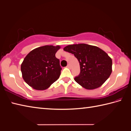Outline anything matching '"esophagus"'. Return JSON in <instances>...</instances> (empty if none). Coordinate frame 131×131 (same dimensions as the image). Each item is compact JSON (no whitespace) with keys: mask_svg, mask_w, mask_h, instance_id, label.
I'll return each mask as SVG.
<instances>
[{"mask_svg":"<svg viewBox=\"0 0 131 131\" xmlns=\"http://www.w3.org/2000/svg\"><path fill=\"white\" fill-rule=\"evenodd\" d=\"M67 67L68 68H71V65L69 64H68L67 65Z\"/></svg>","mask_w":131,"mask_h":131,"instance_id":"esophagus-1","label":"esophagus"}]
</instances>
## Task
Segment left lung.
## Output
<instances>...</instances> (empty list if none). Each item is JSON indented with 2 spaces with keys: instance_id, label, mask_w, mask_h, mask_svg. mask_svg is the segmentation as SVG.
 Segmentation results:
<instances>
[{
  "instance_id": "left-lung-1",
  "label": "left lung",
  "mask_w": 131,
  "mask_h": 131,
  "mask_svg": "<svg viewBox=\"0 0 131 131\" xmlns=\"http://www.w3.org/2000/svg\"><path fill=\"white\" fill-rule=\"evenodd\" d=\"M63 50L74 54L80 66L75 82L87 90L99 88L112 72V60L106 53L96 46L86 43L69 45Z\"/></svg>"
}]
</instances>
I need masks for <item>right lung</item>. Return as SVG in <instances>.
Returning <instances> with one entry per match:
<instances>
[{
    "mask_svg": "<svg viewBox=\"0 0 131 131\" xmlns=\"http://www.w3.org/2000/svg\"><path fill=\"white\" fill-rule=\"evenodd\" d=\"M59 45H45L31 51L21 64L22 77L28 85L37 90L47 89L59 78V60L56 54Z\"/></svg>",
    "mask_w": 131,
    "mask_h": 131,
    "instance_id": "add662e5",
    "label": "right lung"
}]
</instances>
